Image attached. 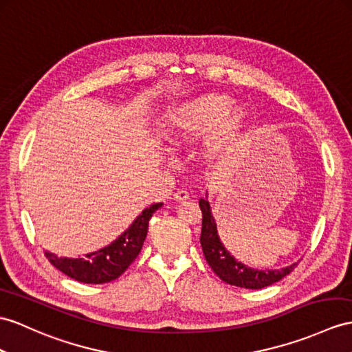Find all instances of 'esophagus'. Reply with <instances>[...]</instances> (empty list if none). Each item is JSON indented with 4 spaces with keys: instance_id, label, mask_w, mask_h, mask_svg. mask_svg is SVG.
Returning <instances> with one entry per match:
<instances>
[{
    "instance_id": "34e87169",
    "label": "esophagus",
    "mask_w": 352,
    "mask_h": 352,
    "mask_svg": "<svg viewBox=\"0 0 352 352\" xmlns=\"http://www.w3.org/2000/svg\"><path fill=\"white\" fill-rule=\"evenodd\" d=\"M188 199H190V192H188L186 190H177L175 192V200L176 201H185Z\"/></svg>"
}]
</instances>
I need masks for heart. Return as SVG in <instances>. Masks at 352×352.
Listing matches in <instances>:
<instances>
[{"label": "heart", "instance_id": "b5f03b06", "mask_svg": "<svg viewBox=\"0 0 352 352\" xmlns=\"http://www.w3.org/2000/svg\"><path fill=\"white\" fill-rule=\"evenodd\" d=\"M231 104L233 100L226 94H204L179 106L168 116L166 131L175 140H190L215 125L206 144L210 153H218L243 131L245 111Z\"/></svg>", "mask_w": 352, "mask_h": 352}]
</instances>
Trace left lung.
<instances>
[{
	"label": "left lung",
	"mask_w": 352,
	"mask_h": 352,
	"mask_svg": "<svg viewBox=\"0 0 352 352\" xmlns=\"http://www.w3.org/2000/svg\"><path fill=\"white\" fill-rule=\"evenodd\" d=\"M199 204L203 217L200 243L203 248L204 258L212 267V270L222 280L227 282V284L241 288L260 289L275 284V282H279L282 278L289 275L297 267V263H294L288 265V267L278 270H258L248 267V265L237 261L233 255H230V252L219 241L217 233V224L210 213L209 203L204 199H200Z\"/></svg>",
	"instance_id": "8db88e82"
}]
</instances>
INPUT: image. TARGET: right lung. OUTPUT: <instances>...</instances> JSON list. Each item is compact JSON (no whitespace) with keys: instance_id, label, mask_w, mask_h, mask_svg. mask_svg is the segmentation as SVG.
Returning <instances> with one entry per match:
<instances>
[{"instance_id":"1","label":"right lung","mask_w":352,"mask_h":352,"mask_svg":"<svg viewBox=\"0 0 352 352\" xmlns=\"http://www.w3.org/2000/svg\"><path fill=\"white\" fill-rule=\"evenodd\" d=\"M161 206L162 203L149 206L115 242L102 250L87 254L83 258H58L54 254L45 252L46 258L64 275L83 284H106L115 280L140 254L148 234L149 219Z\"/></svg>"}]
</instances>
